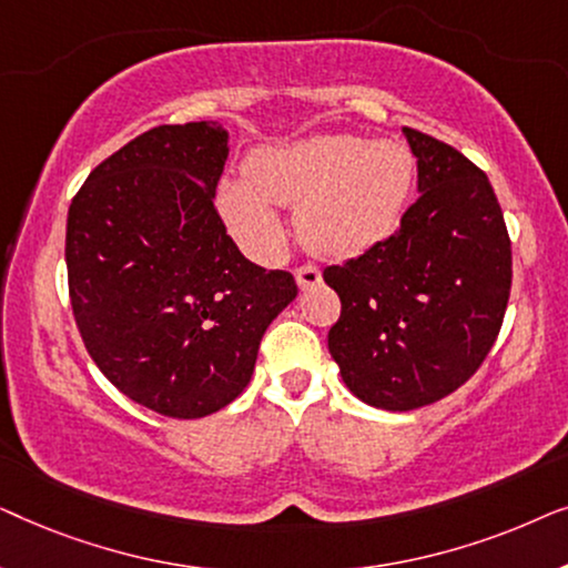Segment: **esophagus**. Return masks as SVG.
I'll return each instance as SVG.
<instances>
[{
	"mask_svg": "<svg viewBox=\"0 0 568 568\" xmlns=\"http://www.w3.org/2000/svg\"><path fill=\"white\" fill-rule=\"evenodd\" d=\"M294 278H297V284H300V290H313V286H317L323 282V274H321V268L317 266H300L297 271H294Z\"/></svg>",
	"mask_w": 568,
	"mask_h": 568,
	"instance_id": "1",
	"label": "esophagus"
}]
</instances>
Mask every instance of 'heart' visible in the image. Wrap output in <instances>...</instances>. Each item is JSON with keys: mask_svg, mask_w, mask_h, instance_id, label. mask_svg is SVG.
<instances>
[{"mask_svg": "<svg viewBox=\"0 0 568 568\" xmlns=\"http://www.w3.org/2000/svg\"><path fill=\"white\" fill-rule=\"evenodd\" d=\"M416 160L393 139L315 134L255 150L245 178H224L220 206L255 258L282 253L276 206H297V232L325 258H354L393 235L414 191Z\"/></svg>", "mask_w": 568, "mask_h": 568, "instance_id": "heart-1", "label": "heart"}]
</instances>
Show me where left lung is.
<instances>
[{
	"label": "left lung",
	"mask_w": 568,
	"mask_h": 568,
	"mask_svg": "<svg viewBox=\"0 0 568 568\" xmlns=\"http://www.w3.org/2000/svg\"><path fill=\"white\" fill-rule=\"evenodd\" d=\"M418 199L398 232L323 271L341 297L328 348L356 398L385 410L437 403L491 352L511 290V243L480 168L439 139L403 129Z\"/></svg>",
	"instance_id": "obj_1"
}]
</instances>
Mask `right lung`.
Instances as JSON below:
<instances>
[{"label":"right lung","mask_w":568,"mask_h":568,"mask_svg":"<svg viewBox=\"0 0 568 568\" xmlns=\"http://www.w3.org/2000/svg\"><path fill=\"white\" fill-rule=\"evenodd\" d=\"M216 121L144 131L100 162L67 216L69 300L84 348L139 406L201 418L251 383L261 338L297 297L290 271L237 251L214 206Z\"/></svg>","instance_id":"1"}]
</instances>
